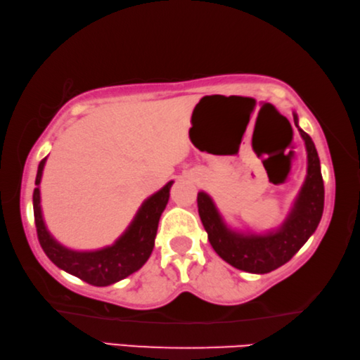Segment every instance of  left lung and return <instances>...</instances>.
<instances>
[{"instance_id": "8db88e82", "label": "left lung", "mask_w": 360, "mask_h": 360, "mask_svg": "<svg viewBox=\"0 0 360 360\" xmlns=\"http://www.w3.org/2000/svg\"><path fill=\"white\" fill-rule=\"evenodd\" d=\"M293 121L308 153V175L284 223L266 234L239 233L228 228L207 193H198V210L210 245L231 266L247 273L264 274L285 264L316 231L323 212V180L314 141Z\"/></svg>"}]
</instances>
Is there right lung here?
I'll return each mask as SVG.
<instances>
[{
  "label": "right lung",
  "mask_w": 360,
  "mask_h": 360,
  "mask_svg": "<svg viewBox=\"0 0 360 360\" xmlns=\"http://www.w3.org/2000/svg\"><path fill=\"white\" fill-rule=\"evenodd\" d=\"M46 159L39 162L37 180H34L37 188L33 191V214L38 240L49 260L68 274L97 287L115 284L143 266L155 247L158 223L169 202V191L174 181H169L141 204L131 225L115 240V244L98 250L78 252L57 243L44 225L39 184Z\"/></svg>",
  "instance_id": "1"
}]
</instances>
